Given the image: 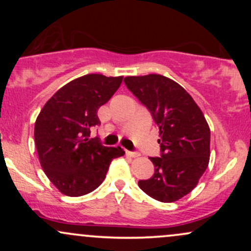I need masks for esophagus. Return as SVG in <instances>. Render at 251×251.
Here are the masks:
<instances>
[{"label": "esophagus", "instance_id": "obj_1", "mask_svg": "<svg viewBox=\"0 0 251 251\" xmlns=\"http://www.w3.org/2000/svg\"><path fill=\"white\" fill-rule=\"evenodd\" d=\"M126 154L128 155V157H138L139 155V153L138 152H133V151H126Z\"/></svg>", "mask_w": 251, "mask_h": 251}]
</instances>
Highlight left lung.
<instances>
[{
  "mask_svg": "<svg viewBox=\"0 0 251 251\" xmlns=\"http://www.w3.org/2000/svg\"><path fill=\"white\" fill-rule=\"evenodd\" d=\"M126 87L149 109L159 127L160 157H151L154 175L139 188L154 200L171 203L197 185L210 157V128L188 92L159 74L126 76Z\"/></svg>",
  "mask_w": 251,
  "mask_h": 251,
  "instance_id": "1",
  "label": "left lung"
}]
</instances>
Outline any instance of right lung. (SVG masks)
Returning a JSON list of instances; mask_svg holds the SVG:
<instances>
[{
  "mask_svg": "<svg viewBox=\"0 0 251 251\" xmlns=\"http://www.w3.org/2000/svg\"><path fill=\"white\" fill-rule=\"evenodd\" d=\"M123 76L87 74L68 82L46 102L35 122L34 138L40 163L63 195L79 197L96 190L109 164L125 154L106 148L91 128L100 125L98 109L119 88Z\"/></svg>",
  "mask_w": 251,
  "mask_h": 251,
  "instance_id": "1",
  "label": "right lung"
}]
</instances>
